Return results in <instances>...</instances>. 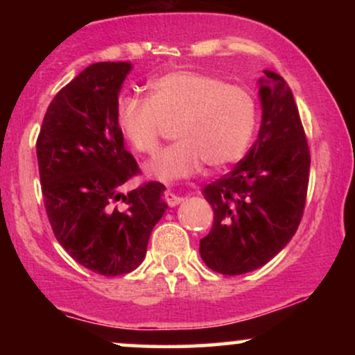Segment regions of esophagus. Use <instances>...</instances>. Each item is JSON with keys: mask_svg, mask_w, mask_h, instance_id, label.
Returning <instances> with one entry per match:
<instances>
[{"mask_svg": "<svg viewBox=\"0 0 355 355\" xmlns=\"http://www.w3.org/2000/svg\"><path fill=\"white\" fill-rule=\"evenodd\" d=\"M164 200L166 202V205H168V207H175V205H178V203H180L183 198L182 197H177V195H173L172 191H165V193H164Z\"/></svg>", "mask_w": 355, "mask_h": 355, "instance_id": "obj_1", "label": "esophagus"}]
</instances>
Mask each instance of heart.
I'll list each match as a JSON object with an SVG mask.
<instances>
[{"instance_id": "obj_1", "label": "heart", "mask_w": 355, "mask_h": 355, "mask_svg": "<svg viewBox=\"0 0 355 355\" xmlns=\"http://www.w3.org/2000/svg\"><path fill=\"white\" fill-rule=\"evenodd\" d=\"M148 96L123 95L116 103V123L137 152L152 155L175 125L173 145L146 165L160 180L189 177L202 162L210 168L234 164L250 141L257 103L247 87L214 75L178 70L152 81Z\"/></svg>"}]
</instances>
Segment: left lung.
Instances as JSON below:
<instances>
[{"instance_id":"1","label":"left lung","mask_w":355,"mask_h":355,"mask_svg":"<svg viewBox=\"0 0 355 355\" xmlns=\"http://www.w3.org/2000/svg\"><path fill=\"white\" fill-rule=\"evenodd\" d=\"M262 125L248 153L203 189L214 223L200 240L203 262L223 275L266 266L294 237L307 200L311 152L292 89L266 71Z\"/></svg>"}]
</instances>
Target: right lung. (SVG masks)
<instances>
[{
    "label": "right lung",
    "mask_w": 355,
    "mask_h": 355,
    "mask_svg": "<svg viewBox=\"0 0 355 355\" xmlns=\"http://www.w3.org/2000/svg\"><path fill=\"white\" fill-rule=\"evenodd\" d=\"M130 63L101 61L63 87L44 113L38 140L40 182L53 234L80 266L105 277L135 270L165 214V187L145 182L116 123L118 92Z\"/></svg>",
    "instance_id": "right-lung-1"
}]
</instances>
